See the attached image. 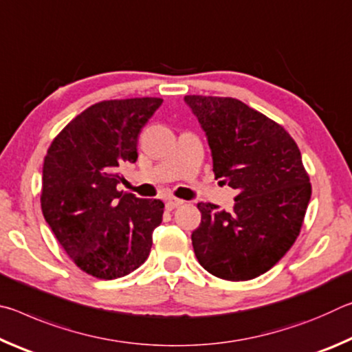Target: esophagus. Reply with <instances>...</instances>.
<instances>
[{
  "label": "esophagus",
  "instance_id": "34e87169",
  "mask_svg": "<svg viewBox=\"0 0 352 352\" xmlns=\"http://www.w3.org/2000/svg\"><path fill=\"white\" fill-rule=\"evenodd\" d=\"M166 205H168V208H170V210H175V208L183 206L184 201L180 199H175V197H169L168 201H166Z\"/></svg>",
  "mask_w": 352,
  "mask_h": 352
}]
</instances>
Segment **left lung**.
<instances>
[{"label": "left lung", "instance_id": "8db88e82", "mask_svg": "<svg viewBox=\"0 0 352 352\" xmlns=\"http://www.w3.org/2000/svg\"><path fill=\"white\" fill-rule=\"evenodd\" d=\"M208 136L212 170L237 190L230 212L199 204L192 231L200 265L226 281L270 270L294 245L312 188L301 152L283 126L233 98L184 96Z\"/></svg>", "mask_w": 352, "mask_h": 352}]
</instances>
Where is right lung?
I'll use <instances>...</instances> for the list:
<instances>
[{"label": "right lung", "instance_id": "add662e5", "mask_svg": "<svg viewBox=\"0 0 352 352\" xmlns=\"http://www.w3.org/2000/svg\"><path fill=\"white\" fill-rule=\"evenodd\" d=\"M163 99L102 100L77 115L51 142L40 204L52 233L82 272L116 279L138 269L163 220L162 200L116 186L138 158V135Z\"/></svg>", "mask_w": 352, "mask_h": 352}]
</instances>
